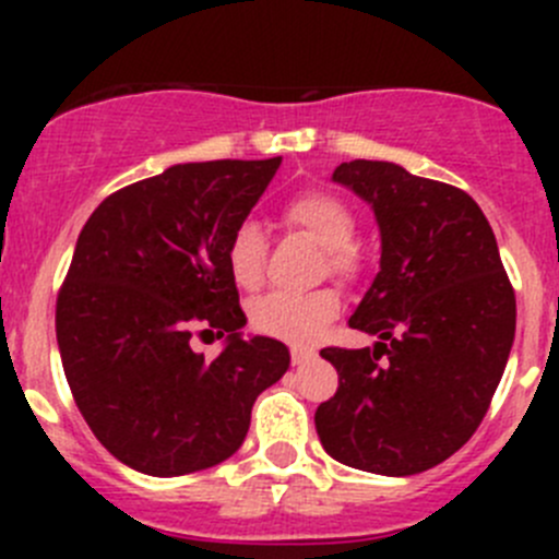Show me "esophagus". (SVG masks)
I'll list each match as a JSON object with an SVG mask.
<instances>
[{
    "label": "esophagus",
    "mask_w": 559,
    "mask_h": 559,
    "mask_svg": "<svg viewBox=\"0 0 559 559\" xmlns=\"http://www.w3.org/2000/svg\"><path fill=\"white\" fill-rule=\"evenodd\" d=\"M313 359V352L308 348H292V365H306Z\"/></svg>",
    "instance_id": "1"
}]
</instances>
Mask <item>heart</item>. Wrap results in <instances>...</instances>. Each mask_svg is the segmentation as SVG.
<instances>
[{
	"instance_id": "obj_1",
	"label": "heart",
	"mask_w": 559,
	"mask_h": 559,
	"mask_svg": "<svg viewBox=\"0 0 559 559\" xmlns=\"http://www.w3.org/2000/svg\"><path fill=\"white\" fill-rule=\"evenodd\" d=\"M284 222L292 229L311 238L324 248V270L337 278H354L359 270V257L352 240L357 235V222L346 202L326 191H302L284 205ZM227 267L235 286L257 289L264 273V238L253 222L235 227L227 243ZM341 313V297L335 289H316L306 295L273 292L251 306V324L262 335L278 341L306 343L313 341L335 316Z\"/></svg>"
}]
</instances>
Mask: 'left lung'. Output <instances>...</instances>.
I'll return each instance as SVG.
<instances>
[{"instance_id":"obj_1","label":"left lung","mask_w":559,"mask_h":559,"mask_svg":"<svg viewBox=\"0 0 559 559\" xmlns=\"http://www.w3.org/2000/svg\"><path fill=\"white\" fill-rule=\"evenodd\" d=\"M332 180L373 207L381 267L348 324L373 348H321L337 392L316 408L332 460L414 476L481 425L516 330V297L481 207L456 186L354 159Z\"/></svg>"}]
</instances>
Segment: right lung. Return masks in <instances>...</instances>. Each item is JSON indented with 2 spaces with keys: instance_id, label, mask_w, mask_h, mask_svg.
<instances>
[{
  "instance_id": "1",
  "label": "right lung",
  "mask_w": 559,
  "mask_h": 559,
  "mask_svg": "<svg viewBox=\"0 0 559 559\" xmlns=\"http://www.w3.org/2000/svg\"><path fill=\"white\" fill-rule=\"evenodd\" d=\"M281 165H173L110 194L81 229L56 302L67 384L97 441L123 465L170 478L246 441L253 400L289 370V348L243 337L227 243ZM227 336L205 360L190 335Z\"/></svg>"
}]
</instances>
